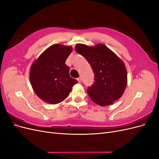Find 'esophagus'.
<instances>
[{
	"mask_svg": "<svg viewBox=\"0 0 159 159\" xmlns=\"http://www.w3.org/2000/svg\"><path fill=\"white\" fill-rule=\"evenodd\" d=\"M77 80H78L79 83H81V78H78Z\"/></svg>",
	"mask_w": 159,
	"mask_h": 159,
	"instance_id": "obj_1",
	"label": "esophagus"
}]
</instances>
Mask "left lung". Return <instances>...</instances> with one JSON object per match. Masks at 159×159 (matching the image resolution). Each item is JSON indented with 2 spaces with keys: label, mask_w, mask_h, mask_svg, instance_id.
Returning <instances> with one entry per match:
<instances>
[{
  "label": "left lung",
  "mask_w": 159,
  "mask_h": 159,
  "mask_svg": "<svg viewBox=\"0 0 159 159\" xmlns=\"http://www.w3.org/2000/svg\"><path fill=\"white\" fill-rule=\"evenodd\" d=\"M75 49L88 60L93 71L95 81L88 89L90 99L101 106H107L121 98L127 84L123 61L102 44L94 46L78 44Z\"/></svg>",
  "instance_id": "8db88e82"
}]
</instances>
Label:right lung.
<instances>
[{"label": "right lung", "mask_w": 159, "mask_h": 159, "mask_svg": "<svg viewBox=\"0 0 159 159\" xmlns=\"http://www.w3.org/2000/svg\"><path fill=\"white\" fill-rule=\"evenodd\" d=\"M72 52L71 46L56 44L47 48L34 61L30 80L35 93L44 102L57 104L68 97L78 83L70 76L65 61Z\"/></svg>", "instance_id": "add662e5"}]
</instances>
